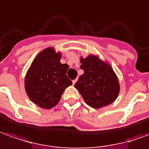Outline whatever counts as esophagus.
Here are the masks:
<instances>
[{
    "label": "esophagus",
    "instance_id": "esophagus-1",
    "mask_svg": "<svg viewBox=\"0 0 149 149\" xmlns=\"http://www.w3.org/2000/svg\"><path fill=\"white\" fill-rule=\"evenodd\" d=\"M77 80H78V79H76L73 80V81H72V83H73V85H74V84H75V83H76V82H77Z\"/></svg>",
    "mask_w": 149,
    "mask_h": 149
}]
</instances>
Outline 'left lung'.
<instances>
[{"label": "left lung", "instance_id": "obj_1", "mask_svg": "<svg viewBox=\"0 0 149 149\" xmlns=\"http://www.w3.org/2000/svg\"><path fill=\"white\" fill-rule=\"evenodd\" d=\"M83 74L74 84L90 107L100 108L112 103L120 93V83L111 65L98 56L90 54L80 58Z\"/></svg>", "mask_w": 149, "mask_h": 149}]
</instances>
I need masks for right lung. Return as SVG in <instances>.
Here are the masks:
<instances>
[{"instance_id":"right-lung-1","label":"right lung","mask_w":149,"mask_h":149,"mask_svg":"<svg viewBox=\"0 0 149 149\" xmlns=\"http://www.w3.org/2000/svg\"><path fill=\"white\" fill-rule=\"evenodd\" d=\"M62 53L48 47L39 53L27 70L25 78V88L27 95L38 106L50 109L60 101L66 87L72 82L66 76L69 68L62 64Z\"/></svg>"}]
</instances>
